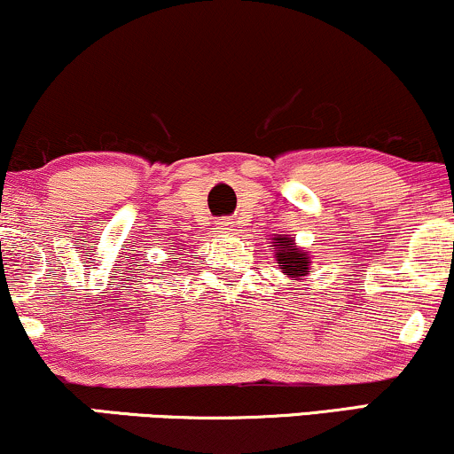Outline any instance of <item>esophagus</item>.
<instances>
[{"label":"esophagus","instance_id":"obj_1","mask_svg":"<svg viewBox=\"0 0 454 454\" xmlns=\"http://www.w3.org/2000/svg\"><path fill=\"white\" fill-rule=\"evenodd\" d=\"M217 231H220V232H232L234 231V222L220 220V222H217Z\"/></svg>","mask_w":454,"mask_h":454}]
</instances>
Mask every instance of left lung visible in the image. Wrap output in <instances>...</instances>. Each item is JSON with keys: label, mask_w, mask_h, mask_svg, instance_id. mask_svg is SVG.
Instances as JSON below:
<instances>
[{"label": "left lung", "mask_w": 454, "mask_h": 454, "mask_svg": "<svg viewBox=\"0 0 454 454\" xmlns=\"http://www.w3.org/2000/svg\"><path fill=\"white\" fill-rule=\"evenodd\" d=\"M273 256L278 260V267L284 270L288 279H307L311 275V254L305 247H299L294 243V237L290 234H275L273 241Z\"/></svg>", "instance_id": "left-lung-1"}]
</instances>
